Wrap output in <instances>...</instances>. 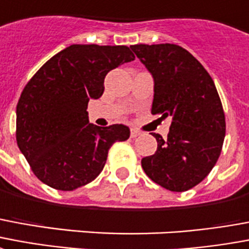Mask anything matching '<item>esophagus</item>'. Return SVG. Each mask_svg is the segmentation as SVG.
<instances>
[{
	"instance_id": "34e87169",
	"label": "esophagus",
	"mask_w": 249,
	"mask_h": 249,
	"mask_svg": "<svg viewBox=\"0 0 249 249\" xmlns=\"http://www.w3.org/2000/svg\"><path fill=\"white\" fill-rule=\"evenodd\" d=\"M140 134H141V132H140V130L130 129V137H132V139H136V137H137V136H140Z\"/></svg>"
}]
</instances>
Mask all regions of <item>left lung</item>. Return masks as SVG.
<instances>
[{"label": "left lung", "mask_w": 249, "mask_h": 249, "mask_svg": "<svg viewBox=\"0 0 249 249\" xmlns=\"http://www.w3.org/2000/svg\"><path fill=\"white\" fill-rule=\"evenodd\" d=\"M154 82L152 113L171 117L167 139L152 133L157 150L141 160L146 176L170 191L203 181L222 152L226 120L213 80L181 46H130Z\"/></svg>", "instance_id": "obj_1"}]
</instances>
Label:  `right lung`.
I'll list each match as a JSON object with an SVG mask.
<instances>
[{"label": "right lung", "mask_w": 249, "mask_h": 249, "mask_svg": "<svg viewBox=\"0 0 249 249\" xmlns=\"http://www.w3.org/2000/svg\"><path fill=\"white\" fill-rule=\"evenodd\" d=\"M134 60L126 46L71 45L47 60L17 104V143L38 179L71 191L93 181L126 125L101 128L88 120V101L104 92L110 70Z\"/></svg>", "instance_id": "right-lung-1"}]
</instances>
